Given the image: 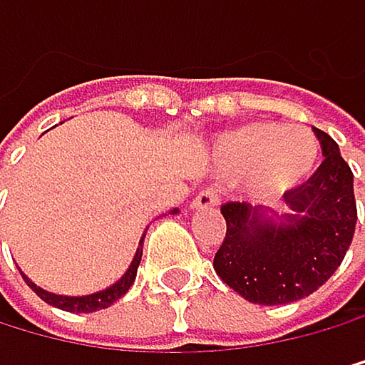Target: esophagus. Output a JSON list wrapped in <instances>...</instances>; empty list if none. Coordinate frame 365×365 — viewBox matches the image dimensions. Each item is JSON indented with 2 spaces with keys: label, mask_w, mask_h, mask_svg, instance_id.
<instances>
[{
  "label": "esophagus",
  "mask_w": 365,
  "mask_h": 365,
  "mask_svg": "<svg viewBox=\"0 0 365 365\" xmlns=\"http://www.w3.org/2000/svg\"><path fill=\"white\" fill-rule=\"evenodd\" d=\"M215 205H219V192L212 190V187H205V190H201L192 201L194 210H205V207H215Z\"/></svg>",
  "instance_id": "34e87169"
}]
</instances>
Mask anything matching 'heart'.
<instances>
[{
  "label": "heart",
  "mask_w": 365,
  "mask_h": 365,
  "mask_svg": "<svg viewBox=\"0 0 365 365\" xmlns=\"http://www.w3.org/2000/svg\"><path fill=\"white\" fill-rule=\"evenodd\" d=\"M320 143L304 125L251 120L222 132L212 141V164L224 175H242L256 198L292 192L313 173Z\"/></svg>",
  "instance_id": "b5f03b06"
}]
</instances>
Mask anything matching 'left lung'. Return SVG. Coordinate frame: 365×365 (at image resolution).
<instances>
[{"label":"left lung","instance_id":"left-lung-1","mask_svg":"<svg viewBox=\"0 0 365 365\" xmlns=\"http://www.w3.org/2000/svg\"><path fill=\"white\" fill-rule=\"evenodd\" d=\"M324 162L311 178L283 194L288 212L226 203L224 245L215 272L245 299L277 307L309 297L343 262L356 226L354 175L339 143L313 128Z\"/></svg>","mask_w":365,"mask_h":365}]
</instances>
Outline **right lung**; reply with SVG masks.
Masks as SVG:
<instances>
[{"instance_id":"right-lung-1","label":"right lung","mask_w":365,"mask_h":365,"mask_svg":"<svg viewBox=\"0 0 365 365\" xmlns=\"http://www.w3.org/2000/svg\"><path fill=\"white\" fill-rule=\"evenodd\" d=\"M169 215H178V207H173V210ZM143 237L146 235H141L139 240V247H137V254L135 258H132L130 262V267L125 269V274H123L116 283H111L109 288L105 290H98V292H91V294H82V297H68V294H54L50 290H43L41 286H36V283L26 277V286H29L43 302H47L50 307H56V309H61V311H71V313H93V311H103L107 307H111L116 299H120L123 294H125L130 290V286L135 283L137 279V269H139V262H141V254H143Z\"/></svg>"}]
</instances>
